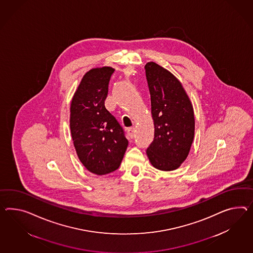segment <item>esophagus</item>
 Listing matches in <instances>:
<instances>
[{"mask_svg": "<svg viewBox=\"0 0 253 253\" xmlns=\"http://www.w3.org/2000/svg\"><path fill=\"white\" fill-rule=\"evenodd\" d=\"M135 132H136L135 127H130V128L127 129V134H128V136H129L131 138H133V137L135 136Z\"/></svg>", "mask_w": 253, "mask_h": 253, "instance_id": "1", "label": "esophagus"}]
</instances>
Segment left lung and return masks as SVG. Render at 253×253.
Segmentation results:
<instances>
[{
    "instance_id": "1",
    "label": "left lung",
    "mask_w": 253,
    "mask_h": 253,
    "mask_svg": "<svg viewBox=\"0 0 253 253\" xmlns=\"http://www.w3.org/2000/svg\"><path fill=\"white\" fill-rule=\"evenodd\" d=\"M149 84L154 139L147 149L154 168L169 171L187 159L195 136V113L181 82L165 68L145 65Z\"/></svg>"
}]
</instances>
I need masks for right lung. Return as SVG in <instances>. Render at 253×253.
I'll use <instances>...</instances> for the list:
<instances>
[{
  "label": "right lung",
  "mask_w": 253,
  "mask_h": 253,
  "mask_svg": "<svg viewBox=\"0 0 253 253\" xmlns=\"http://www.w3.org/2000/svg\"><path fill=\"white\" fill-rule=\"evenodd\" d=\"M115 69L92 68L72 96L70 127L80 162L90 172L105 175L120 166L128 140L117 119L104 106Z\"/></svg>",
  "instance_id": "obj_1"
}]
</instances>
